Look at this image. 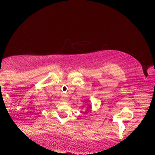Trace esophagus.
<instances>
[{
  "mask_svg": "<svg viewBox=\"0 0 155 155\" xmlns=\"http://www.w3.org/2000/svg\"><path fill=\"white\" fill-rule=\"evenodd\" d=\"M65 97H63V100H65Z\"/></svg>",
  "mask_w": 155,
  "mask_h": 155,
  "instance_id": "34e87169",
  "label": "esophagus"
}]
</instances>
